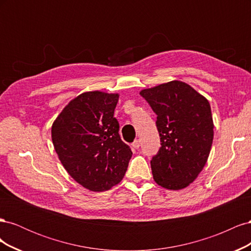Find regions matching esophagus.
I'll use <instances>...</instances> for the list:
<instances>
[{
	"label": "esophagus",
	"instance_id": "esophagus-1",
	"mask_svg": "<svg viewBox=\"0 0 251 251\" xmlns=\"http://www.w3.org/2000/svg\"><path fill=\"white\" fill-rule=\"evenodd\" d=\"M140 140L139 139H137V140H135L133 143H132V148L133 149H135V150H137V149H139L140 148Z\"/></svg>",
	"mask_w": 251,
	"mask_h": 251
}]
</instances>
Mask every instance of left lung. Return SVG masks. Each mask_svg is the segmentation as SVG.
Here are the masks:
<instances>
[{"mask_svg":"<svg viewBox=\"0 0 251 251\" xmlns=\"http://www.w3.org/2000/svg\"><path fill=\"white\" fill-rule=\"evenodd\" d=\"M140 95L156 115L161 148L151 158L156 183L178 191L203 170L214 139L208 100L187 83L173 80L144 89Z\"/></svg>","mask_w":251,"mask_h":251,"instance_id":"8db88e82","label":"left lung"}]
</instances>
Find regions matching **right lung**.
Returning a JSON list of instances; mask_svg holds the SVG:
<instances>
[{
	"mask_svg": "<svg viewBox=\"0 0 251 251\" xmlns=\"http://www.w3.org/2000/svg\"><path fill=\"white\" fill-rule=\"evenodd\" d=\"M118 94L85 92L68 103L54 120L51 137L70 176L92 192L108 191L123 180L132 157L114 117Z\"/></svg>",
	"mask_w": 251,
	"mask_h": 251,
	"instance_id": "right-lung-1",
	"label": "right lung"
}]
</instances>
